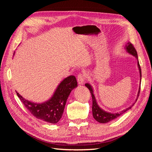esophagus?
Returning a JSON list of instances; mask_svg holds the SVG:
<instances>
[{
  "label": "esophagus",
  "instance_id": "obj_1",
  "mask_svg": "<svg viewBox=\"0 0 152 152\" xmlns=\"http://www.w3.org/2000/svg\"><path fill=\"white\" fill-rule=\"evenodd\" d=\"M86 78L83 74H79L77 77V82L80 85H82L85 82Z\"/></svg>",
  "mask_w": 152,
  "mask_h": 152
}]
</instances>
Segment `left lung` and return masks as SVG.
I'll list each match as a JSON object with an SVG mask.
<instances>
[{
    "label": "left lung",
    "instance_id": "8db88e82",
    "mask_svg": "<svg viewBox=\"0 0 152 152\" xmlns=\"http://www.w3.org/2000/svg\"><path fill=\"white\" fill-rule=\"evenodd\" d=\"M126 48L127 51L132 54V56H134L136 58V59H137V66H138V68H139V71H140V81L141 80V67L140 65V63L138 61V57H137V51L136 49L134 48V45H133L131 43L128 42V44L126 45ZM85 86L89 89L90 93L91 94V96H92V99H93V106H92V111H93V115L94 118L96 121L99 122V123H107L110 121H113L114 119H115L116 118L118 117L120 115H121L122 114H123L124 113H125L126 112H127L128 110H129L131 108V107H132L133 105L135 104L133 103V104L131 107H129V108L122 110L121 112L118 113H109L108 112H105L104 110H102L101 108L98 105L97 102H96V100L95 98V96L94 95L93 93V90L92 89V87L91 86V85H89V84H86ZM140 86L139 88V91H138V93H137V97H138L140 95ZM137 99H136V102L137 101Z\"/></svg>",
    "mask_w": 152,
    "mask_h": 152
}]
</instances>
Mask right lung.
Returning a JSON list of instances; mask_svg holds the SVG:
<instances>
[{"mask_svg": "<svg viewBox=\"0 0 152 152\" xmlns=\"http://www.w3.org/2000/svg\"><path fill=\"white\" fill-rule=\"evenodd\" d=\"M77 86L75 76L66 77L59 84L52 98L43 103L30 102L17 92L16 93L26 108L35 117L50 124H56L62 117L68 96Z\"/></svg>", "mask_w": 152, "mask_h": 152, "instance_id": "add662e5", "label": "right lung"}]
</instances>
